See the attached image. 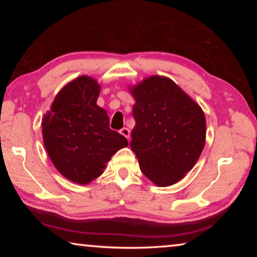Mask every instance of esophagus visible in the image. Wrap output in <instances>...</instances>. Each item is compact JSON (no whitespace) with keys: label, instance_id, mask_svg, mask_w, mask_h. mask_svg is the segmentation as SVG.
Instances as JSON below:
<instances>
[{"label":"esophagus","instance_id":"obj_1","mask_svg":"<svg viewBox=\"0 0 257 257\" xmlns=\"http://www.w3.org/2000/svg\"><path fill=\"white\" fill-rule=\"evenodd\" d=\"M120 134L123 135V136L129 141V138H130V130L128 128H122V129H121L120 130Z\"/></svg>","mask_w":257,"mask_h":257}]
</instances>
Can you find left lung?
Returning <instances> with one entry per match:
<instances>
[{
    "label": "left lung",
    "instance_id": "obj_1",
    "mask_svg": "<svg viewBox=\"0 0 257 257\" xmlns=\"http://www.w3.org/2000/svg\"><path fill=\"white\" fill-rule=\"evenodd\" d=\"M130 93L136 101L130 147L141 171L160 187L176 184L196 164L205 145L203 110L167 77L146 78Z\"/></svg>",
    "mask_w": 257,
    "mask_h": 257
}]
</instances>
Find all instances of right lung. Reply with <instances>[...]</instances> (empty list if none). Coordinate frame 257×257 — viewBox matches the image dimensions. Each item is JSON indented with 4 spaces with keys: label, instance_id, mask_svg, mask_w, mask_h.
<instances>
[{
    "label": "right lung",
    "instance_id": "add662e5",
    "mask_svg": "<svg viewBox=\"0 0 257 257\" xmlns=\"http://www.w3.org/2000/svg\"><path fill=\"white\" fill-rule=\"evenodd\" d=\"M99 90L92 77L76 78L58 93L42 121L52 163L79 185L101 176L112 155L128 146L127 138L110 129L106 111L96 104Z\"/></svg>",
    "mask_w": 257,
    "mask_h": 257
}]
</instances>
